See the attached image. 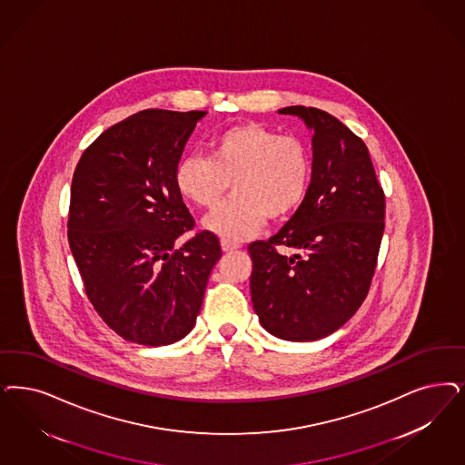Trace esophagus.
Returning a JSON list of instances; mask_svg holds the SVG:
<instances>
[{
    "label": "esophagus",
    "instance_id": "obj_1",
    "mask_svg": "<svg viewBox=\"0 0 465 465\" xmlns=\"http://www.w3.org/2000/svg\"><path fill=\"white\" fill-rule=\"evenodd\" d=\"M222 249H223V252H232V251L241 249V243H239V242L226 241V239H223V241H222Z\"/></svg>",
    "mask_w": 465,
    "mask_h": 465
}]
</instances>
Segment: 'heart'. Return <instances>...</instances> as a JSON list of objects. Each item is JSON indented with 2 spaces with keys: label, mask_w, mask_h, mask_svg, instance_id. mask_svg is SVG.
<instances>
[{
  "label": "heart",
  "mask_w": 465,
  "mask_h": 465,
  "mask_svg": "<svg viewBox=\"0 0 465 465\" xmlns=\"http://www.w3.org/2000/svg\"><path fill=\"white\" fill-rule=\"evenodd\" d=\"M311 180V154L297 137L259 124H242L209 141V158L187 154L178 161V193L195 206L214 209L224 193H235L204 220L226 241L254 235L266 218L278 220L299 208Z\"/></svg>",
  "instance_id": "1"
}]
</instances>
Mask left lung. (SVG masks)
Returning a JSON list of instances; mask_svg holds the SVG:
<instances>
[{
  "mask_svg": "<svg viewBox=\"0 0 465 465\" xmlns=\"http://www.w3.org/2000/svg\"><path fill=\"white\" fill-rule=\"evenodd\" d=\"M312 132L302 204L268 242H252L251 295L272 337L312 341L352 318L368 295L384 230V193L366 144L335 116L287 106ZM278 246L294 251L280 255Z\"/></svg>",
  "mask_w": 465,
  "mask_h": 465,
  "instance_id": "8db88e82",
  "label": "left lung"
}]
</instances>
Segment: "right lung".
<instances>
[{
	"label": "right lung",
	"instance_id": "1",
	"mask_svg": "<svg viewBox=\"0 0 465 465\" xmlns=\"http://www.w3.org/2000/svg\"><path fill=\"white\" fill-rule=\"evenodd\" d=\"M206 112L144 110L104 130L75 168L68 243L97 314L122 338L160 347L195 326L220 241L193 228L175 170Z\"/></svg>",
	"mask_w": 465,
	"mask_h": 465
}]
</instances>
